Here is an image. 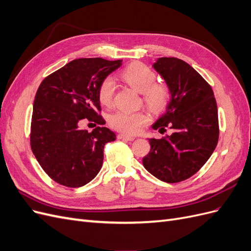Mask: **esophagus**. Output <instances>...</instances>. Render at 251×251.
Instances as JSON below:
<instances>
[{
    "label": "esophagus",
    "mask_w": 251,
    "mask_h": 251,
    "mask_svg": "<svg viewBox=\"0 0 251 251\" xmlns=\"http://www.w3.org/2000/svg\"><path fill=\"white\" fill-rule=\"evenodd\" d=\"M118 139H123V140H127V141H132L135 139L134 136H128V135H126V134H119L118 136Z\"/></svg>",
    "instance_id": "obj_1"
}]
</instances>
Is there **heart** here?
Masks as SVG:
<instances>
[{"label":"heart","instance_id":"1","mask_svg":"<svg viewBox=\"0 0 251 251\" xmlns=\"http://www.w3.org/2000/svg\"><path fill=\"white\" fill-rule=\"evenodd\" d=\"M120 76L128 86L143 94L144 101L151 111L159 112L168 104L170 100L168 87L155 82L156 74L148 66L141 63L131 64L121 71ZM115 82L111 77H105L97 90L98 100L105 107H110L113 102ZM147 123L148 116L143 112L117 111L109 117L110 126L126 134L138 133Z\"/></svg>","mask_w":251,"mask_h":251}]
</instances>
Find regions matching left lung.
I'll return each mask as SVG.
<instances>
[{"label":"left lung","mask_w":251,"mask_h":251,"mask_svg":"<svg viewBox=\"0 0 251 251\" xmlns=\"http://www.w3.org/2000/svg\"><path fill=\"white\" fill-rule=\"evenodd\" d=\"M153 68L164 79L171 100L151 127L171 135L149 138L150 153L143 166L157 179L176 183L188 179L205 164L219 139L218 108L210 86L194 68L176 57H160Z\"/></svg>","instance_id":"8db88e82"}]
</instances>
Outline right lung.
<instances>
[{"label":"right lung","mask_w":251,"mask_h":251,"mask_svg":"<svg viewBox=\"0 0 251 251\" xmlns=\"http://www.w3.org/2000/svg\"><path fill=\"white\" fill-rule=\"evenodd\" d=\"M121 63L123 59L100 57L74 59L50 74L37 89L30 143L36 160L57 183L80 187L100 173L104 144L115 140L116 135L105 126H96L92 132L79 126L86 118L105 124L96 112L100 111L97 90Z\"/></svg>","instance_id":"add662e5"}]
</instances>
